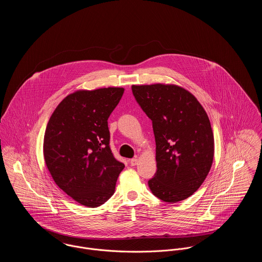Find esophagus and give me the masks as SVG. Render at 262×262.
Here are the masks:
<instances>
[{"mask_svg":"<svg viewBox=\"0 0 262 262\" xmlns=\"http://www.w3.org/2000/svg\"><path fill=\"white\" fill-rule=\"evenodd\" d=\"M137 163H138V159H137V158H132V159L130 160V164H131L132 166L136 165Z\"/></svg>","mask_w":262,"mask_h":262,"instance_id":"34e87169","label":"esophagus"}]
</instances>
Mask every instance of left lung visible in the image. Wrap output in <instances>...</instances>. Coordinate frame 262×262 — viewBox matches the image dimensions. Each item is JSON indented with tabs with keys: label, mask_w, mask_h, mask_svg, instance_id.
<instances>
[{
	"label": "left lung",
	"mask_w": 262,
	"mask_h": 262,
	"mask_svg": "<svg viewBox=\"0 0 262 262\" xmlns=\"http://www.w3.org/2000/svg\"><path fill=\"white\" fill-rule=\"evenodd\" d=\"M152 121L157 170L148 181L152 193L166 203L190 196L206 180L214 158L209 117L188 91L176 84L132 85Z\"/></svg>",
	"instance_id": "8db88e82"
}]
</instances>
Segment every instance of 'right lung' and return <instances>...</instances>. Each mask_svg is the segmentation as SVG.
Masks as SVG:
<instances>
[{
  "label": "right lung",
  "mask_w": 262,
  "mask_h": 262,
  "mask_svg": "<svg viewBox=\"0 0 262 262\" xmlns=\"http://www.w3.org/2000/svg\"><path fill=\"white\" fill-rule=\"evenodd\" d=\"M123 93V88L76 91L59 103L46 126L43 154L53 181L89 208L112 196L125 167L113 155L108 127Z\"/></svg>",
  "instance_id": "add662e5"
}]
</instances>
